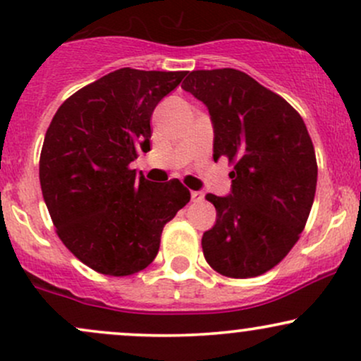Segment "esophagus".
Instances as JSON below:
<instances>
[{"label": "esophagus", "instance_id": "34e87169", "mask_svg": "<svg viewBox=\"0 0 361 361\" xmlns=\"http://www.w3.org/2000/svg\"><path fill=\"white\" fill-rule=\"evenodd\" d=\"M202 200H204V193L192 192V202H202Z\"/></svg>", "mask_w": 361, "mask_h": 361}]
</instances>
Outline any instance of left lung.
Returning <instances> with one entry per match:
<instances>
[{"label":"left lung","mask_w":361,"mask_h":361,"mask_svg":"<svg viewBox=\"0 0 361 361\" xmlns=\"http://www.w3.org/2000/svg\"><path fill=\"white\" fill-rule=\"evenodd\" d=\"M181 88L214 123V161L227 157L233 192L207 193L217 221L204 233L207 263L229 279L259 276L299 241L312 209L317 161L299 111L246 73L192 71Z\"/></svg>","instance_id":"8db88e82"}]
</instances>
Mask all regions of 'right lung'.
I'll return each instance as SVG.
<instances>
[{
  "label": "right lung",
  "mask_w": 361,
  "mask_h": 361,
  "mask_svg": "<svg viewBox=\"0 0 361 361\" xmlns=\"http://www.w3.org/2000/svg\"><path fill=\"white\" fill-rule=\"evenodd\" d=\"M188 71L122 68L71 94L40 152L45 205L64 246L91 270L128 276L149 267L166 222L190 202L180 180L152 183L130 163L151 151V115Z\"/></svg>",
  "instance_id": "right-lung-1"
}]
</instances>
